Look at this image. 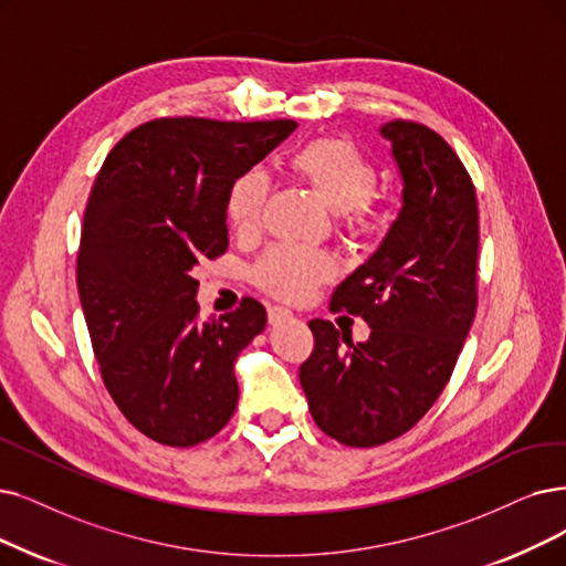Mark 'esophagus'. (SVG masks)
<instances>
[{
  "mask_svg": "<svg viewBox=\"0 0 566 566\" xmlns=\"http://www.w3.org/2000/svg\"><path fill=\"white\" fill-rule=\"evenodd\" d=\"M292 318V311L283 308V306H269V323L271 325H281L283 321Z\"/></svg>",
  "mask_w": 566,
  "mask_h": 566,
  "instance_id": "esophagus-1",
  "label": "esophagus"
}]
</instances>
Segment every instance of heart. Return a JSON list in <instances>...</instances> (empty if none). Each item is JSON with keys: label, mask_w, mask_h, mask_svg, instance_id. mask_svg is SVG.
Masks as SVG:
<instances>
[{"label": "heart", "mask_w": 566, "mask_h": 566, "mask_svg": "<svg viewBox=\"0 0 566 566\" xmlns=\"http://www.w3.org/2000/svg\"><path fill=\"white\" fill-rule=\"evenodd\" d=\"M290 167L329 211L369 228V201L376 192L378 176L355 144L338 137L308 142L290 157ZM266 192L269 178L258 167H248L232 178L224 195V213L237 234H253L260 228ZM332 260L325 253L279 245L255 264L253 276L269 295L285 302H302L315 285L332 276Z\"/></svg>", "instance_id": "b5f03b06"}]
</instances>
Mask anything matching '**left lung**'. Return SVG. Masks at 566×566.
<instances>
[{
    "mask_svg": "<svg viewBox=\"0 0 566 566\" xmlns=\"http://www.w3.org/2000/svg\"><path fill=\"white\" fill-rule=\"evenodd\" d=\"M380 134L403 180L401 211L329 302L365 318L371 334L353 344L329 321H311L315 346L300 367L315 424L353 448L388 443L432 409L479 304L471 176L434 129L390 120Z\"/></svg>",
    "mask_w": 566,
    "mask_h": 566,
    "instance_id": "1",
    "label": "left lung"
}]
</instances>
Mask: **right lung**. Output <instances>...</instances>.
<instances>
[{
	"label": "right lung",
	"instance_id": "obj_1",
	"mask_svg": "<svg viewBox=\"0 0 566 566\" xmlns=\"http://www.w3.org/2000/svg\"><path fill=\"white\" fill-rule=\"evenodd\" d=\"M295 120L160 118L113 146L83 213L76 283L102 380L148 439L190 448L230 422L234 361L266 325L260 302L201 323L192 269L228 251L224 195Z\"/></svg>",
	"mask_w": 566,
	"mask_h": 566
}]
</instances>
